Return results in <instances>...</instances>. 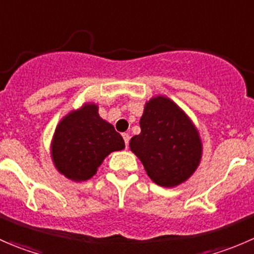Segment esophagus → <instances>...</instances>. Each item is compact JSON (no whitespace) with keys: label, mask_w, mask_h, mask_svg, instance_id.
Masks as SVG:
<instances>
[{"label":"esophagus","mask_w":254,"mask_h":254,"mask_svg":"<svg viewBox=\"0 0 254 254\" xmlns=\"http://www.w3.org/2000/svg\"><path fill=\"white\" fill-rule=\"evenodd\" d=\"M123 139H124V141H125V146H129V140H130V136H129V134H127V132H124V134H123Z\"/></svg>","instance_id":"obj_1"}]
</instances>
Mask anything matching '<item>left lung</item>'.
Here are the masks:
<instances>
[{
	"label": "left lung",
	"mask_w": 254,
	"mask_h": 254,
	"mask_svg": "<svg viewBox=\"0 0 254 254\" xmlns=\"http://www.w3.org/2000/svg\"><path fill=\"white\" fill-rule=\"evenodd\" d=\"M141 132L130 140L147 176L166 188L186 182L200 163L203 145L195 125L173 101L163 96L145 104Z\"/></svg>",
	"instance_id": "obj_1"
}]
</instances>
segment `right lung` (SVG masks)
<instances>
[{"mask_svg": "<svg viewBox=\"0 0 254 254\" xmlns=\"http://www.w3.org/2000/svg\"><path fill=\"white\" fill-rule=\"evenodd\" d=\"M124 147L122 135L99 117L98 106L86 103L58 124L51 141V157L61 175L82 182L96 175L109 153Z\"/></svg>", "mask_w": 254, "mask_h": 254, "instance_id": "obj_1", "label": "right lung"}]
</instances>
